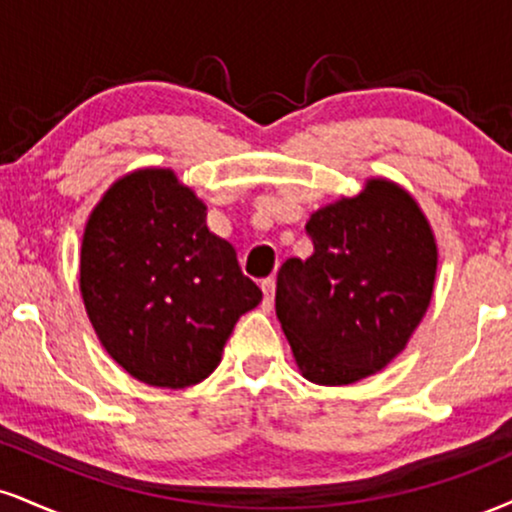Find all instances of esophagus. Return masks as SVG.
<instances>
[{"label": "esophagus", "mask_w": 512, "mask_h": 512, "mask_svg": "<svg viewBox=\"0 0 512 512\" xmlns=\"http://www.w3.org/2000/svg\"><path fill=\"white\" fill-rule=\"evenodd\" d=\"M262 293H264V310H272L274 307V293H276V281L269 276V279L262 281Z\"/></svg>", "instance_id": "1"}]
</instances>
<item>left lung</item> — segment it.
Wrapping results in <instances>:
<instances>
[{
	"mask_svg": "<svg viewBox=\"0 0 512 512\" xmlns=\"http://www.w3.org/2000/svg\"><path fill=\"white\" fill-rule=\"evenodd\" d=\"M312 252L276 276V317L312 384L372 377L408 346L432 303L439 248L420 202L372 176L305 224Z\"/></svg>",
	"mask_w": 512,
	"mask_h": 512,
	"instance_id": "left-lung-1",
	"label": "left lung"
}]
</instances>
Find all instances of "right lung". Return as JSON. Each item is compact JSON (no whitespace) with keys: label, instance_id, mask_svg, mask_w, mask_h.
<instances>
[{"label":"right lung","instance_id":"add662e5","mask_svg":"<svg viewBox=\"0 0 512 512\" xmlns=\"http://www.w3.org/2000/svg\"><path fill=\"white\" fill-rule=\"evenodd\" d=\"M80 295L109 357L162 389L207 379L238 317L262 300L233 245L207 229L205 202L159 166L116 178L92 207Z\"/></svg>","mask_w":512,"mask_h":512}]
</instances>
